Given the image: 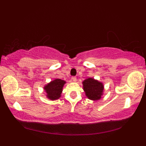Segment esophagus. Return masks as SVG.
Instances as JSON below:
<instances>
[{
  "label": "esophagus",
  "mask_w": 146,
  "mask_h": 146,
  "mask_svg": "<svg viewBox=\"0 0 146 146\" xmlns=\"http://www.w3.org/2000/svg\"><path fill=\"white\" fill-rule=\"evenodd\" d=\"M72 80H73V82H75L77 81V78L76 77H72Z\"/></svg>",
  "instance_id": "1"
}]
</instances>
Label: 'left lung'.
Wrapping results in <instances>:
<instances>
[{
    "instance_id": "left-lung-1",
    "label": "left lung",
    "mask_w": 146,
    "mask_h": 146,
    "mask_svg": "<svg viewBox=\"0 0 146 146\" xmlns=\"http://www.w3.org/2000/svg\"><path fill=\"white\" fill-rule=\"evenodd\" d=\"M82 84L85 95L89 100L97 101L102 98L104 89L103 83L94 78H89L84 80Z\"/></svg>"
}]
</instances>
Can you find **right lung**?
Instances as JSON below:
<instances>
[{"label": "right lung", "instance_id": "add662e5", "mask_svg": "<svg viewBox=\"0 0 146 146\" xmlns=\"http://www.w3.org/2000/svg\"><path fill=\"white\" fill-rule=\"evenodd\" d=\"M66 84L64 80L61 79H55L44 86V90L46 92V98L48 100H57L61 97L64 85Z\"/></svg>", "mask_w": 146, "mask_h": 146}]
</instances>
